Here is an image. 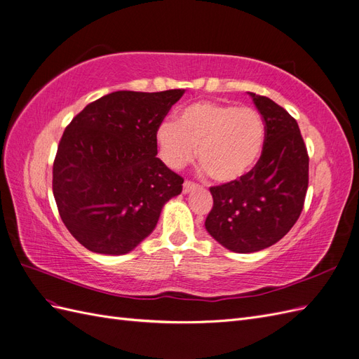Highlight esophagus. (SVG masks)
<instances>
[{"instance_id": "1", "label": "esophagus", "mask_w": 359, "mask_h": 359, "mask_svg": "<svg viewBox=\"0 0 359 359\" xmlns=\"http://www.w3.org/2000/svg\"><path fill=\"white\" fill-rule=\"evenodd\" d=\"M194 189H198V184H194V182H191V181H186V182L182 184V193H184V194L190 193V191L194 190Z\"/></svg>"}]
</instances>
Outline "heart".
I'll return each instance as SVG.
<instances>
[{"mask_svg":"<svg viewBox=\"0 0 359 359\" xmlns=\"http://www.w3.org/2000/svg\"><path fill=\"white\" fill-rule=\"evenodd\" d=\"M156 140L169 168L187 166L198 148L202 169L217 182L229 184L248 175L257 165L265 126L250 107L203 100L184 107L177 121H163Z\"/></svg>","mask_w":359,"mask_h":359,"instance_id":"b5f03b06","label":"heart"}]
</instances>
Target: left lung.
<instances>
[{
  "label": "left lung",
  "instance_id": "8db88e82",
  "mask_svg": "<svg viewBox=\"0 0 359 359\" xmlns=\"http://www.w3.org/2000/svg\"><path fill=\"white\" fill-rule=\"evenodd\" d=\"M265 123L255 169L211 187L214 205L205 227L235 253H255L280 241L297 223L309 187V154L295 118L268 97L248 93Z\"/></svg>",
  "mask_w": 359,
  "mask_h": 359
}]
</instances>
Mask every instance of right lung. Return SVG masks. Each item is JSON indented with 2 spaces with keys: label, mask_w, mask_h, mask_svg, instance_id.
<instances>
[{
  "label": "right lung",
  "mask_w": 359,
  "mask_h": 359,
  "mask_svg": "<svg viewBox=\"0 0 359 359\" xmlns=\"http://www.w3.org/2000/svg\"><path fill=\"white\" fill-rule=\"evenodd\" d=\"M184 90L115 91L64 130L52 190L62 223L90 252L126 255L154 231L184 180L157 157L156 132Z\"/></svg>",
  "instance_id": "right-lung-1"
}]
</instances>
